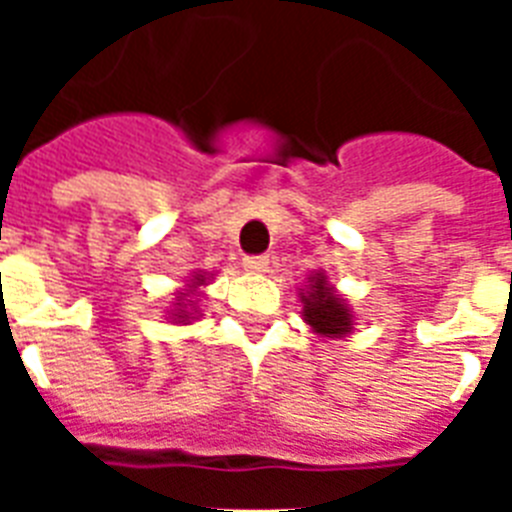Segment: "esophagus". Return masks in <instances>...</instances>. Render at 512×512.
I'll return each mask as SVG.
<instances>
[{
  "instance_id": "esophagus-1",
  "label": "esophagus",
  "mask_w": 512,
  "mask_h": 512,
  "mask_svg": "<svg viewBox=\"0 0 512 512\" xmlns=\"http://www.w3.org/2000/svg\"><path fill=\"white\" fill-rule=\"evenodd\" d=\"M244 268L249 273H255V276H265L268 268H271V260L265 255H257V257H244Z\"/></svg>"
}]
</instances>
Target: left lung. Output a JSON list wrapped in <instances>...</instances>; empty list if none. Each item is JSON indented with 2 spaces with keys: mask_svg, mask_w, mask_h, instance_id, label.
<instances>
[{
  "mask_svg": "<svg viewBox=\"0 0 512 512\" xmlns=\"http://www.w3.org/2000/svg\"><path fill=\"white\" fill-rule=\"evenodd\" d=\"M300 295V316H303L305 327L311 329L316 337L324 340H342V337L353 335L356 329V313L350 303L329 284L327 271H311L305 276Z\"/></svg>",
  "mask_w": 512,
  "mask_h": 512,
  "instance_id": "1",
  "label": "left lung"
}]
</instances>
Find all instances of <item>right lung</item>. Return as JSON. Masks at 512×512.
I'll return each instance as SVG.
<instances>
[{"label":"right lung","mask_w":512,"mask_h":512,"mask_svg":"<svg viewBox=\"0 0 512 512\" xmlns=\"http://www.w3.org/2000/svg\"><path fill=\"white\" fill-rule=\"evenodd\" d=\"M215 273L212 271H193L191 276H185L183 287H177L172 292V300L164 311V319L175 324V327H188L193 321H199L204 313H201V297H204V289L212 284Z\"/></svg>","instance_id":"1"}]
</instances>
